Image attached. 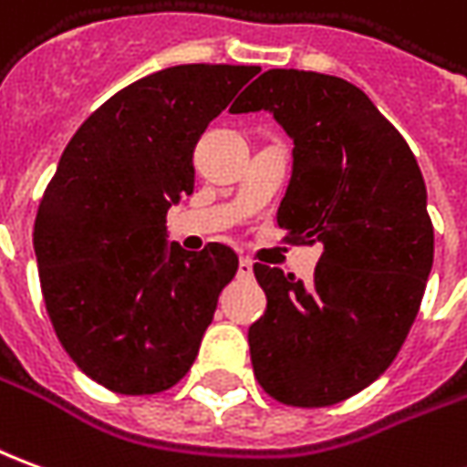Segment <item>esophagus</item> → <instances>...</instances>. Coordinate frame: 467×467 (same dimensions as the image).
<instances>
[{
	"mask_svg": "<svg viewBox=\"0 0 467 467\" xmlns=\"http://www.w3.org/2000/svg\"><path fill=\"white\" fill-rule=\"evenodd\" d=\"M237 278H243V280L253 278V263H250L247 257H243V260H240V265H237Z\"/></svg>",
	"mask_w": 467,
	"mask_h": 467,
	"instance_id": "1",
	"label": "esophagus"
}]
</instances>
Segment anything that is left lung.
<instances>
[{
    "label": "left lung",
    "instance_id": "8db88e82",
    "mask_svg": "<svg viewBox=\"0 0 467 467\" xmlns=\"http://www.w3.org/2000/svg\"><path fill=\"white\" fill-rule=\"evenodd\" d=\"M233 113L270 110L293 139L278 207L288 243L324 244L313 283L255 263L267 308L247 331L260 387L326 407L379 379L415 324L435 234L415 154L364 90L341 78L267 70Z\"/></svg>",
    "mask_w": 467,
    "mask_h": 467
}]
</instances>
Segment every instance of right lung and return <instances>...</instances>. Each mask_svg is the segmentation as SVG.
Listing matches in <instances>:
<instances>
[{"label":"right lung","instance_id":"1","mask_svg":"<svg viewBox=\"0 0 467 467\" xmlns=\"http://www.w3.org/2000/svg\"><path fill=\"white\" fill-rule=\"evenodd\" d=\"M257 65H174L109 98L65 146L35 220L45 308L78 369L119 394L174 387L237 273L233 247L166 244L192 154Z\"/></svg>","mask_w":467,"mask_h":467}]
</instances>
